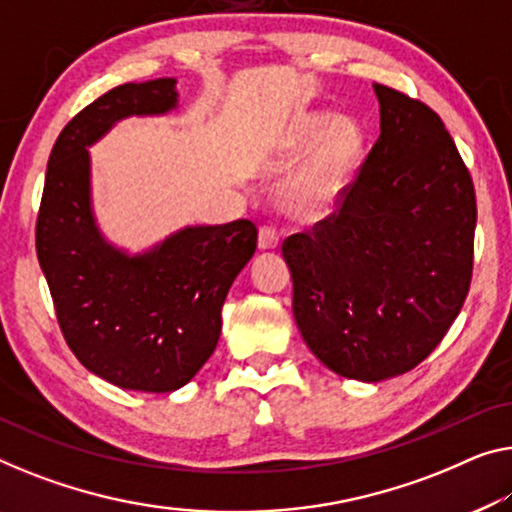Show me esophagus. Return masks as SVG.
I'll list each match as a JSON object with an SVG mask.
<instances>
[{"instance_id":"esophagus-1","label":"esophagus","mask_w":512,"mask_h":512,"mask_svg":"<svg viewBox=\"0 0 512 512\" xmlns=\"http://www.w3.org/2000/svg\"><path fill=\"white\" fill-rule=\"evenodd\" d=\"M257 246H259V250H276L278 248V232H276V227L264 225L262 230H259Z\"/></svg>"}]
</instances>
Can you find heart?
<instances>
[{
    "label": "heart",
    "instance_id": "b5f03b06",
    "mask_svg": "<svg viewBox=\"0 0 512 512\" xmlns=\"http://www.w3.org/2000/svg\"><path fill=\"white\" fill-rule=\"evenodd\" d=\"M308 154L282 183V204L296 218L315 220L329 213L352 181L363 135L352 119L331 112H308L289 126L287 147Z\"/></svg>",
    "mask_w": 512,
    "mask_h": 512
}]
</instances>
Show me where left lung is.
Listing matches in <instances>:
<instances>
[{"label":"left lung","instance_id":"left-lung-1","mask_svg":"<svg viewBox=\"0 0 512 512\" xmlns=\"http://www.w3.org/2000/svg\"><path fill=\"white\" fill-rule=\"evenodd\" d=\"M372 89L381 133L340 211L282 246L305 345L365 384L404 375L444 340L467 299L476 230L474 183L444 121Z\"/></svg>","mask_w":512,"mask_h":512}]
</instances>
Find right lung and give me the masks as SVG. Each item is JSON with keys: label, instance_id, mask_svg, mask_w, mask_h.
Listing matches in <instances>:
<instances>
[{"label": "right lung", "instance_id": "1", "mask_svg": "<svg viewBox=\"0 0 512 512\" xmlns=\"http://www.w3.org/2000/svg\"><path fill=\"white\" fill-rule=\"evenodd\" d=\"M179 110L177 78L126 82L68 121L45 172L36 253L61 333L89 372L126 391L186 386L218 345L223 303L257 248L250 220L186 225L133 253L94 209L91 151L119 121Z\"/></svg>", "mask_w": 512, "mask_h": 512}]
</instances>
